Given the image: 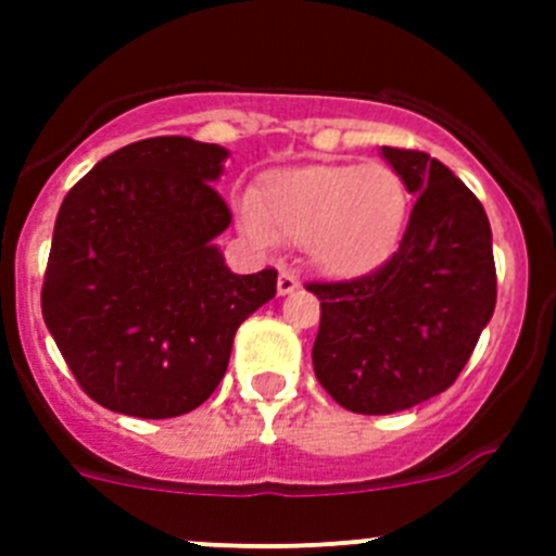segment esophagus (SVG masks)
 Listing matches in <instances>:
<instances>
[{
  "instance_id": "esophagus-1",
  "label": "esophagus",
  "mask_w": 556,
  "mask_h": 556,
  "mask_svg": "<svg viewBox=\"0 0 556 556\" xmlns=\"http://www.w3.org/2000/svg\"><path fill=\"white\" fill-rule=\"evenodd\" d=\"M294 289H301V278L292 269H281V275H278V294H292Z\"/></svg>"
}]
</instances>
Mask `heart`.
Masks as SVG:
<instances>
[{
	"mask_svg": "<svg viewBox=\"0 0 556 556\" xmlns=\"http://www.w3.org/2000/svg\"><path fill=\"white\" fill-rule=\"evenodd\" d=\"M239 217L248 233H281L306 244L317 269L333 278H358L395 253L409 191L387 164H303L273 169L258 200L244 198Z\"/></svg>",
	"mask_w": 556,
	"mask_h": 556,
	"instance_id": "b5f03b06",
	"label": "heart"
}]
</instances>
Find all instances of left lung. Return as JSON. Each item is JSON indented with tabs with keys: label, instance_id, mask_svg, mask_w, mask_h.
<instances>
[{
	"label": "left lung",
	"instance_id": "1",
	"mask_svg": "<svg viewBox=\"0 0 556 556\" xmlns=\"http://www.w3.org/2000/svg\"><path fill=\"white\" fill-rule=\"evenodd\" d=\"M415 198L384 267L320 298L312 362L328 395L358 415H392L448 390L495 308L493 233L473 191L437 159L381 147Z\"/></svg>",
	"mask_w": 556,
	"mask_h": 556
}]
</instances>
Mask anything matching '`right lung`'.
Masks as SVG:
<instances>
[{
  "mask_svg": "<svg viewBox=\"0 0 556 556\" xmlns=\"http://www.w3.org/2000/svg\"><path fill=\"white\" fill-rule=\"evenodd\" d=\"M230 152L155 136L102 159L55 219L41 312L77 384L119 415L198 409L228 370L236 328L275 298V269L236 275L217 236Z\"/></svg>",
  "mask_w": 556,
  "mask_h": 556,
  "instance_id": "obj_1",
  "label": "right lung"
}]
</instances>
